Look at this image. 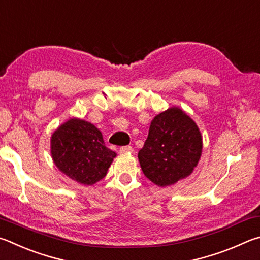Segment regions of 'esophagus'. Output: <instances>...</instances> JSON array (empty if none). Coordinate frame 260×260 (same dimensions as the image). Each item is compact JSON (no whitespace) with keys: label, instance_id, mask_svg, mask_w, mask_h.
I'll list each match as a JSON object with an SVG mask.
<instances>
[{"label":"esophagus","instance_id":"1","mask_svg":"<svg viewBox=\"0 0 260 260\" xmlns=\"http://www.w3.org/2000/svg\"><path fill=\"white\" fill-rule=\"evenodd\" d=\"M134 148L133 146H123L120 148V154H127V153H133Z\"/></svg>","mask_w":260,"mask_h":260}]
</instances>
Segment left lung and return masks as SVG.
Masks as SVG:
<instances>
[{
    "mask_svg": "<svg viewBox=\"0 0 260 260\" xmlns=\"http://www.w3.org/2000/svg\"><path fill=\"white\" fill-rule=\"evenodd\" d=\"M202 136L192 118L170 107L153 118L148 137L138 153L144 175L160 187L192 174L202 154Z\"/></svg>",
    "mask_w": 260,
    "mask_h": 260,
    "instance_id": "1",
    "label": "left lung"
}]
</instances>
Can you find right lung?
<instances>
[{"mask_svg":"<svg viewBox=\"0 0 260 260\" xmlns=\"http://www.w3.org/2000/svg\"><path fill=\"white\" fill-rule=\"evenodd\" d=\"M51 156L62 174L89 186L107 175L116 153L105 146L102 133L92 123L73 117L52 134Z\"/></svg>","mask_w":260,"mask_h":260,"instance_id":"1","label":"right lung"}]
</instances>
